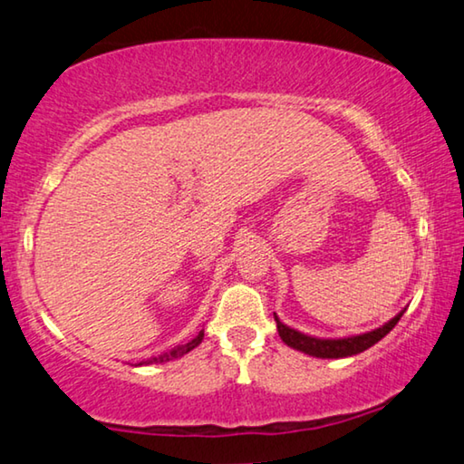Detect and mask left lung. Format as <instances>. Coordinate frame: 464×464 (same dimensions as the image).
Segmentation results:
<instances>
[{"label": "left lung", "mask_w": 464, "mask_h": 464, "mask_svg": "<svg viewBox=\"0 0 464 464\" xmlns=\"http://www.w3.org/2000/svg\"><path fill=\"white\" fill-rule=\"evenodd\" d=\"M404 314V310L401 314H396L392 320H388L384 326H380L376 330H370V333L363 334H355V336H344V338H318V336H310L299 333L295 328H289L286 324H283L278 320V315L275 314L276 320V330L278 336L283 338L285 344H289L291 349H297L305 355L312 357H322V359H341V357H351L357 355V353H363L365 349H370L376 344L378 341H382L391 330L396 326V322L401 320V315Z\"/></svg>", "instance_id": "8db88e82"}]
</instances>
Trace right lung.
<instances>
[{
  "instance_id": "right-lung-1",
  "label": "right lung",
  "mask_w": 464,
  "mask_h": 464,
  "mask_svg": "<svg viewBox=\"0 0 464 464\" xmlns=\"http://www.w3.org/2000/svg\"><path fill=\"white\" fill-rule=\"evenodd\" d=\"M202 338H204V330H200V334H198L196 338H192V341H189V343H186V344H178V347L171 349L169 353H163V355H159V357H150V359H146V362H140L138 365H152V363L173 362V359H179V357L186 355V353H189L192 349H196L198 344L202 343Z\"/></svg>"
}]
</instances>
